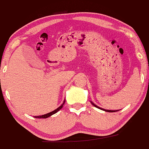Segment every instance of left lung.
<instances>
[{"mask_svg": "<svg viewBox=\"0 0 149 149\" xmlns=\"http://www.w3.org/2000/svg\"><path fill=\"white\" fill-rule=\"evenodd\" d=\"M92 105H95V106L96 107V108H100V109H101V110H103V111H107V112H115V111H111V110H105V109H102V108H100V107L97 106L96 105H95V104H94L93 102H92Z\"/></svg>", "mask_w": 149, "mask_h": 149, "instance_id": "8db88e82", "label": "left lung"}]
</instances>
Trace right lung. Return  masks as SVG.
I'll return each instance as SVG.
<instances>
[{
  "label": "right lung",
  "instance_id": "1",
  "mask_svg": "<svg viewBox=\"0 0 149 149\" xmlns=\"http://www.w3.org/2000/svg\"><path fill=\"white\" fill-rule=\"evenodd\" d=\"M64 103H65V101H64V102H63V105H62L61 106H60V107H59V108H57V109H56V110H54V111H52V112H50V113H47V114L42 115V116H35V118H38V119H41V118H42V119H46V118H48V117H49V116H51L52 115L54 114V113H57V111H60V110L62 108H63V105H64Z\"/></svg>",
  "mask_w": 149,
  "mask_h": 149
}]
</instances>
